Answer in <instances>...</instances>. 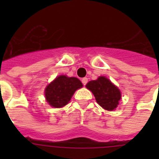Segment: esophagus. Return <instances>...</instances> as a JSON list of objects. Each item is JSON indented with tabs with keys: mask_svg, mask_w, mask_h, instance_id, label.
Wrapping results in <instances>:
<instances>
[{
	"mask_svg": "<svg viewBox=\"0 0 159 159\" xmlns=\"http://www.w3.org/2000/svg\"><path fill=\"white\" fill-rule=\"evenodd\" d=\"M87 82H88V78H87V77H83V78L82 79V82L83 85L87 84Z\"/></svg>",
	"mask_w": 159,
	"mask_h": 159,
	"instance_id": "obj_1",
	"label": "esophagus"
}]
</instances>
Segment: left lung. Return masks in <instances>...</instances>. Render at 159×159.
Here are the masks:
<instances>
[{"label": "left lung", "mask_w": 159, "mask_h": 159, "mask_svg": "<svg viewBox=\"0 0 159 159\" xmlns=\"http://www.w3.org/2000/svg\"><path fill=\"white\" fill-rule=\"evenodd\" d=\"M93 93L97 102L106 111H113L121 99L120 91L106 77H99L86 85Z\"/></svg>", "instance_id": "left-lung-1"}]
</instances>
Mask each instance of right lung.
<instances>
[{"label":"right lung","mask_w":159,"mask_h":159,"mask_svg":"<svg viewBox=\"0 0 159 159\" xmlns=\"http://www.w3.org/2000/svg\"><path fill=\"white\" fill-rule=\"evenodd\" d=\"M82 87V83L77 77L60 75L46 87V101L54 108H61L70 102L72 95Z\"/></svg>","instance_id":"add662e5"}]
</instances>
